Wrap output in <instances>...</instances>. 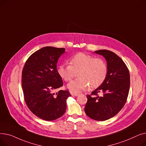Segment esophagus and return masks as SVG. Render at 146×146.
<instances>
[{"instance_id":"obj_1","label":"esophagus","mask_w":146,"mask_h":146,"mask_svg":"<svg viewBox=\"0 0 146 146\" xmlns=\"http://www.w3.org/2000/svg\"><path fill=\"white\" fill-rule=\"evenodd\" d=\"M70 94L72 96H77L79 95V94H78V93H73V92H70Z\"/></svg>"}]
</instances>
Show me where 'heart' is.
Listing matches in <instances>:
<instances>
[{
    "instance_id": "obj_1",
    "label": "heart",
    "mask_w": 146,
    "mask_h": 146,
    "mask_svg": "<svg viewBox=\"0 0 146 146\" xmlns=\"http://www.w3.org/2000/svg\"><path fill=\"white\" fill-rule=\"evenodd\" d=\"M69 64L62 63L57 67V73L66 82L70 81L78 72V78L67 85L72 92L78 93L90 88L95 89L100 86L105 81L108 67L101 58L95 57L84 52H79L69 60Z\"/></svg>"
}]
</instances>
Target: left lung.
<instances>
[{
  "instance_id": "left-lung-1",
  "label": "left lung",
  "mask_w": 146,
  "mask_h": 146,
  "mask_svg": "<svg viewBox=\"0 0 146 146\" xmlns=\"http://www.w3.org/2000/svg\"><path fill=\"white\" fill-rule=\"evenodd\" d=\"M106 60L108 73L102 85L88 95L85 112L90 118L105 121L112 118L123 108L128 95L130 78L128 69L119 56L114 52L100 50L95 51ZM102 95L99 97L97 94Z\"/></svg>"
}]
</instances>
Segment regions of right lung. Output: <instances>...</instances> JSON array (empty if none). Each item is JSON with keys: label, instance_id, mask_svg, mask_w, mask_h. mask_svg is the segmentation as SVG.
Returning a JSON list of instances; mask_svg holds the SVG:
<instances>
[{"label": "right lung", "instance_id": "obj_1", "mask_svg": "<svg viewBox=\"0 0 146 146\" xmlns=\"http://www.w3.org/2000/svg\"><path fill=\"white\" fill-rule=\"evenodd\" d=\"M65 48L45 47L34 52L27 60L22 73V88L28 108L45 121H53L65 113L68 90L57 89L63 85L57 63Z\"/></svg>", "mask_w": 146, "mask_h": 146}]
</instances>
